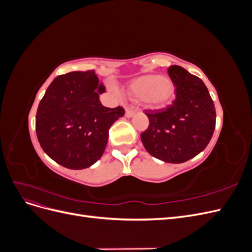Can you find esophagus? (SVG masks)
Masks as SVG:
<instances>
[{
  "mask_svg": "<svg viewBox=\"0 0 252 252\" xmlns=\"http://www.w3.org/2000/svg\"><path fill=\"white\" fill-rule=\"evenodd\" d=\"M136 111H138V109L134 108V107H132V108H129V107H128V108L126 109V112H125V117H126V118H131Z\"/></svg>",
  "mask_w": 252,
  "mask_h": 252,
  "instance_id": "obj_1",
  "label": "esophagus"
}]
</instances>
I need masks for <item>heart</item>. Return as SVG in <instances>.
Wrapping results in <instances>:
<instances>
[{"label":"heart","mask_w":252,"mask_h":252,"mask_svg":"<svg viewBox=\"0 0 252 252\" xmlns=\"http://www.w3.org/2000/svg\"><path fill=\"white\" fill-rule=\"evenodd\" d=\"M128 93L136 100H143L150 108L163 107L174 94V84L167 77L147 74L132 80L128 85Z\"/></svg>","instance_id":"obj_1"}]
</instances>
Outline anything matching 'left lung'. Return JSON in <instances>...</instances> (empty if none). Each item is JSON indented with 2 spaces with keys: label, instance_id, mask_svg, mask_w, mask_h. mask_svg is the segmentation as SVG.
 Wrapping results in <instances>:
<instances>
[{
  "label": "left lung",
  "instance_id": "left-lung-1",
  "mask_svg": "<svg viewBox=\"0 0 252 252\" xmlns=\"http://www.w3.org/2000/svg\"><path fill=\"white\" fill-rule=\"evenodd\" d=\"M168 74L175 86L171 105L145 110L149 126L141 140L149 155L167 163H184L203 151L216 128V108L203 81L172 65Z\"/></svg>",
  "mask_w": 252,
  "mask_h": 252
}]
</instances>
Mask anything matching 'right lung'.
Here are the masks:
<instances>
[{"label": "right lung", "instance_id": "right-lung-1", "mask_svg": "<svg viewBox=\"0 0 252 252\" xmlns=\"http://www.w3.org/2000/svg\"><path fill=\"white\" fill-rule=\"evenodd\" d=\"M105 86L94 70L59 75L37 107L35 131L41 147L53 161L69 169H84L103 156L108 131L125 110L104 107Z\"/></svg>", "mask_w": 252, "mask_h": 252}]
</instances>
